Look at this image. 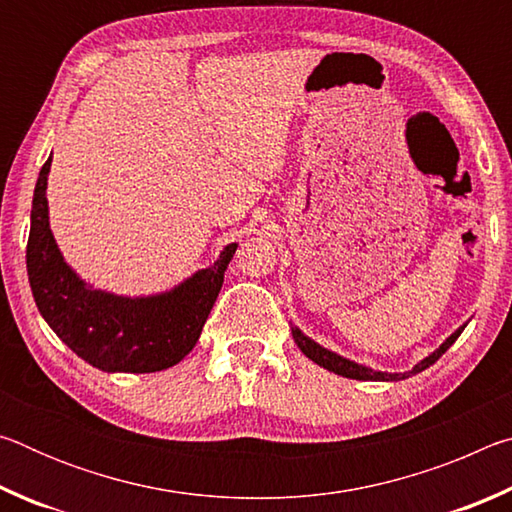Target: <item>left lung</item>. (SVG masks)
<instances>
[{
    "label": "left lung",
    "instance_id": "8db88e82",
    "mask_svg": "<svg viewBox=\"0 0 512 512\" xmlns=\"http://www.w3.org/2000/svg\"><path fill=\"white\" fill-rule=\"evenodd\" d=\"M465 325L458 327L452 336H447L445 343L440 345V348L433 350L429 357H424L422 361L415 363V366L411 370H406V372H381V370H372L368 366H361V363L345 359V357H341V354H336L332 350L323 348L320 343L311 341L309 336L302 334L300 327H296V325H291V334H293V341H296V345L302 350L305 357H309L311 361L318 363L320 368L334 372V375H341V377H348V379H359V381H400V379H406L411 375H418V372L433 366V363H436L449 348H452L454 341L458 339V336H461V332L465 329Z\"/></svg>",
    "mask_w": 512,
    "mask_h": 512
}]
</instances>
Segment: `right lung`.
<instances>
[{
    "mask_svg": "<svg viewBox=\"0 0 512 512\" xmlns=\"http://www.w3.org/2000/svg\"><path fill=\"white\" fill-rule=\"evenodd\" d=\"M40 169L27 244L29 284L38 311L69 350L103 372H158L183 361L203 332L237 244L155 296H117L94 289L65 262L49 228L47 176Z\"/></svg>",
    "mask_w": 512,
    "mask_h": 512,
    "instance_id": "add662e5",
    "label": "right lung"
}]
</instances>
